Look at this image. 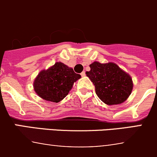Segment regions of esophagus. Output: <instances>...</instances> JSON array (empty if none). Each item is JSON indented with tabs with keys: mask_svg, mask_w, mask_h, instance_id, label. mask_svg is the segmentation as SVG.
<instances>
[{
	"mask_svg": "<svg viewBox=\"0 0 157 157\" xmlns=\"http://www.w3.org/2000/svg\"><path fill=\"white\" fill-rule=\"evenodd\" d=\"M80 75L82 76V77H85V76H86V74H85V71H83V72L81 73V74H80Z\"/></svg>",
	"mask_w": 157,
	"mask_h": 157,
	"instance_id": "1",
	"label": "esophagus"
}]
</instances>
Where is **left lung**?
I'll return each mask as SVG.
<instances>
[{
	"mask_svg": "<svg viewBox=\"0 0 157 157\" xmlns=\"http://www.w3.org/2000/svg\"><path fill=\"white\" fill-rule=\"evenodd\" d=\"M86 76L95 86L98 97L107 105H118L129 97L133 89L131 76L116 64L94 61Z\"/></svg>",
	"mask_w": 157,
	"mask_h": 157,
	"instance_id": "8db88e82",
	"label": "left lung"
}]
</instances>
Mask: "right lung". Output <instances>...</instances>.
<instances>
[{"mask_svg": "<svg viewBox=\"0 0 157 157\" xmlns=\"http://www.w3.org/2000/svg\"><path fill=\"white\" fill-rule=\"evenodd\" d=\"M81 77L73 68L61 62H56L47 70H42L33 83L38 96L46 101L58 102L72 89L74 82Z\"/></svg>", "mask_w": 157, "mask_h": 157, "instance_id": "right-lung-1", "label": "right lung"}]
</instances>
